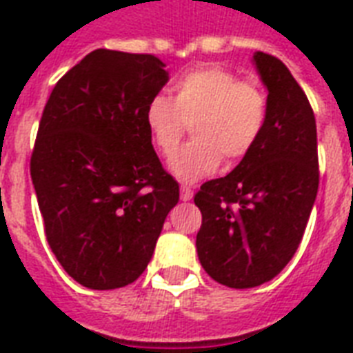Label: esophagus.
<instances>
[{
	"instance_id": "esophagus-1",
	"label": "esophagus",
	"mask_w": 353,
	"mask_h": 353,
	"mask_svg": "<svg viewBox=\"0 0 353 353\" xmlns=\"http://www.w3.org/2000/svg\"><path fill=\"white\" fill-rule=\"evenodd\" d=\"M180 199L182 201H191L193 199V191L188 185H180Z\"/></svg>"
}]
</instances>
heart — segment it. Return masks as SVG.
<instances>
[{"instance_id":"obj_1","label":"heart","mask_w":353,"mask_h":353,"mask_svg":"<svg viewBox=\"0 0 353 353\" xmlns=\"http://www.w3.org/2000/svg\"><path fill=\"white\" fill-rule=\"evenodd\" d=\"M173 97H152L145 106L147 132L163 158L172 157L187 125L196 138L171 158L169 169L182 182L214 174L223 158L239 162L261 138L269 99L261 84L239 81L223 65H204L173 84Z\"/></svg>"}]
</instances>
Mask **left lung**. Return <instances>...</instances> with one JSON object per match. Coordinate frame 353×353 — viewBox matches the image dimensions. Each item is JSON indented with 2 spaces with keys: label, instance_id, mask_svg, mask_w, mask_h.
I'll list each match as a JSON object with an SVG mask.
<instances>
[{
  "label": "left lung",
  "instance_id": "1",
  "mask_svg": "<svg viewBox=\"0 0 353 353\" xmlns=\"http://www.w3.org/2000/svg\"><path fill=\"white\" fill-rule=\"evenodd\" d=\"M269 92L261 138L232 173L208 180L195 195L201 265L226 288L248 289L280 274L296 252L319 190L313 108L288 65L254 54Z\"/></svg>",
  "mask_w": 353,
  "mask_h": 353
}]
</instances>
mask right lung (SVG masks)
I'll return each mask as SVG.
<instances>
[{"mask_svg": "<svg viewBox=\"0 0 353 353\" xmlns=\"http://www.w3.org/2000/svg\"><path fill=\"white\" fill-rule=\"evenodd\" d=\"M154 54L95 49L49 95L31 157L43 230L68 274L125 288L151 261L179 184L147 132V103L169 81Z\"/></svg>", "mask_w": 353, "mask_h": 353, "instance_id": "obj_1", "label": "right lung"}]
</instances>
